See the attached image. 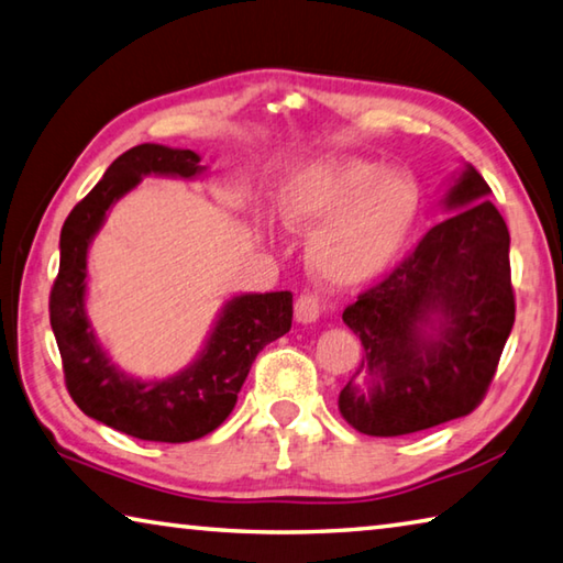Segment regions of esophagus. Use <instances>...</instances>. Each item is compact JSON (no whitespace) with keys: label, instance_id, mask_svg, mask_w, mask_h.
Here are the masks:
<instances>
[{"label":"esophagus","instance_id":"obj_1","mask_svg":"<svg viewBox=\"0 0 563 563\" xmlns=\"http://www.w3.org/2000/svg\"><path fill=\"white\" fill-rule=\"evenodd\" d=\"M323 313V303L317 294H301L297 299V307H294V317L299 323H317Z\"/></svg>","mask_w":563,"mask_h":563}]
</instances>
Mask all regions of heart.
Segmentation results:
<instances>
[{"label": "heart", "instance_id": "heart-1", "mask_svg": "<svg viewBox=\"0 0 563 563\" xmlns=\"http://www.w3.org/2000/svg\"><path fill=\"white\" fill-rule=\"evenodd\" d=\"M284 220L310 232L307 264L329 287H361L386 274L416 230L422 192L406 170L366 157H323L284 187Z\"/></svg>", "mask_w": 563, "mask_h": 563}]
</instances>
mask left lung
<instances>
[{"mask_svg": "<svg viewBox=\"0 0 563 563\" xmlns=\"http://www.w3.org/2000/svg\"><path fill=\"white\" fill-rule=\"evenodd\" d=\"M489 185L465 165L448 220L343 311L363 358L339 396L351 428L398 438L470 416L495 378L515 327L509 230Z\"/></svg>", "mask_w": 563, "mask_h": 563, "instance_id": "8db88e82", "label": "left lung"}]
</instances>
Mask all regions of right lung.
<instances>
[{"label": "right lung", "instance_id": "1", "mask_svg": "<svg viewBox=\"0 0 563 563\" xmlns=\"http://www.w3.org/2000/svg\"><path fill=\"white\" fill-rule=\"evenodd\" d=\"M205 170L195 151L135 145L115 157L62 227V262L48 317L64 361L66 388L88 418L137 440L190 442L220 428L234 408L256 353L291 329V291L240 294L224 301L190 366L161 380L128 376L98 343L86 313V276L88 246L106 214L147 175L195 180Z\"/></svg>", "mask_w": 563, "mask_h": 563}]
</instances>
